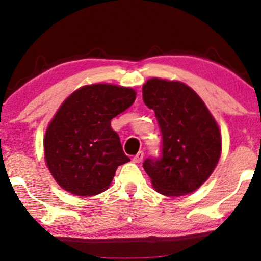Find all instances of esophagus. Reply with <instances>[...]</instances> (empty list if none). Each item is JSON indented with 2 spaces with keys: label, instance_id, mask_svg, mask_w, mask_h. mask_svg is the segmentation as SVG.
I'll use <instances>...</instances> for the list:
<instances>
[{
  "label": "esophagus",
  "instance_id": "1",
  "mask_svg": "<svg viewBox=\"0 0 261 261\" xmlns=\"http://www.w3.org/2000/svg\"><path fill=\"white\" fill-rule=\"evenodd\" d=\"M142 159H144V152H142V151H139L137 154L133 156V162L134 163H140V162H142Z\"/></svg>",
  "mask_w": 261,
  "mask_h": 261
}]
</instances>
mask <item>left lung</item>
I'll return each instance as SVG.
<instances>
[{
  "label": "left lung",
  "instance_id": "1",
  "mask_svg": "<svg viewBox=\"0 0 261 261\" xmlns=\"http://www.w3.org/2000/svg\"><path fill=\"white\" fill-rule=\"evenodd\" d=\"M142 98L153 109L163 135L162 155L148 158L144 169L159 194H191L210 177L221 156V133L201 97L178 81L151 78Z\"/></svg>",
  "mask_w": 261,
  "mask_h": 261
}]
</instances>
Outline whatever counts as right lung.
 <instances>
[{
  "label": "right lung",
  "mask_w": 261,
  "mask_h": 261,
  "mask_svg": "<svg viewBox=\"0 0 261 261\" xmlns=\"http://www.w3.org/2000/svg\"><path fill=\"white\" fill-rule=\"evenodd\" d=\"M137 92L113 84L85 85L67 97L44 139L49 172L64 190L77 196L108 189L115 171L129 162L110 121L133 105Z\"/></svg>",
  "instance_id": "add662e5"
}]
</instances>
